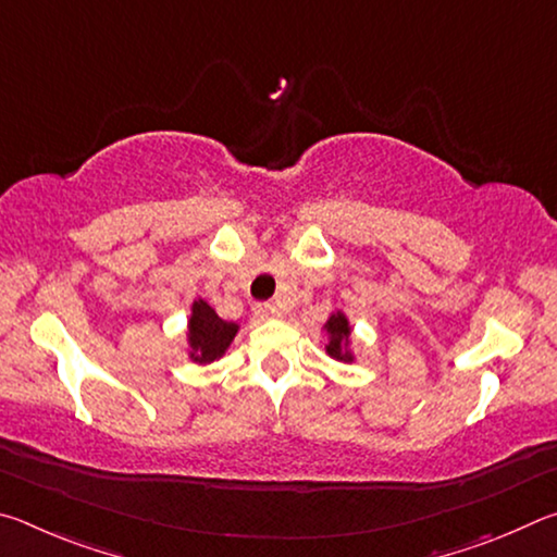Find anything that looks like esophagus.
Segmentation results:
<instances>
[{
    "instance_id": "1",
    "label": "esophagus",
    "mask_w": 557,
    "mask_h": 557,
    "mask_svg": "<svg viewBox=\"0 0 557 557\" xmlns=\"http://www.w3.org/2000/svg\"><path fill=\"white\" fill-rule=\"evenodd\" d=\"M256 312L262 319H272V317H280L282 314V307L277 305V301H260V305L256 307Z\"/></svg>"
}]
</instances>
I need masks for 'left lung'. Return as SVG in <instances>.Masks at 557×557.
<instances>
[{
	"mask_svg": "<svg viewBox=\"0 0 557 557\" xmlns=\"http://www.w3.org/2000/svg\"><path fill=\"white\" fill-rule=\"evenodd\" d=\"M326 334L332 336V342H329V346H326L329 356L338 358V361H351V354L344 351V344L348 342V336H351V329H348V322L342 312L329 317Z\"/></svg>",
	"mask_w": 557,
	"mask_h": 557,
	"instance_id": "8db88e82",
	"label": "left lung"
}]
</instances>
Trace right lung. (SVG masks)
<instances>
[{
    "instance_id": "obj_1",
    "label": "right lung",
    "mask_w": 557,
    "mask_h": 557,
    "mask_svg": "<svg viewBox=\"0 0 557 557\" xmlns=\"http://www.w3.org/2000/svg\"><path fill=\"white\" fill-rule=\"evenodd\" d=\"M235 332H238V324L223 322L203 299L194 301L191 322H188V344H191L194 361L211 363L221 358L231 346Z\"/></svg>"
}]
</instances>
